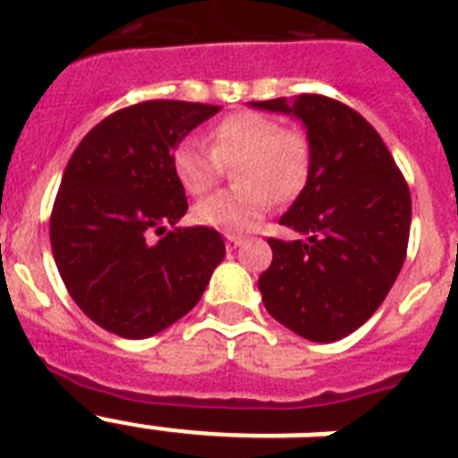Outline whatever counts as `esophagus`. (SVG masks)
I'll return each mask as SVG.
<instances>
[{"label":"esophagus","mask_w":458,"mask_h":458,"mask_svg":"<svg viewBox=\"0 0 458 458\" xmlns=\"http://www.w3.org/2000/svg\"><path fill=\"white\" fill-rule=\"evenodd\" d=\"M225 242H228L230 247H240V244L244 242V237L242 235H233V233H228V235H225Z\"/></svg>","instance_id":"esophagus-1"}]
</instances>
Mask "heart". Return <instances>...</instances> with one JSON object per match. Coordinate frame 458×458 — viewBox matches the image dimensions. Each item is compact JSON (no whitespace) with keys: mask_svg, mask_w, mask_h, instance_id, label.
<instances>
[{"mask_svg":"<svg viewBox=\"0 0 458 458\" xmlns=\"http://www.w3.org/2000/svg\"><path fill=\"white\" fill-rule=\"evenodd\" d=\"M211 152L182 140L171 154V171L187 194H204L216 185L223 165H233V190H221L192 208L204 228L240 233L254 228L276 199H293L306 185L311 147L304 132L280 128L259 111H237L211 128Z\"/></svg>","mask_w":458,"mask_h":458,"instance_id":"b5f03b06","label":"heart"}]
</instances>
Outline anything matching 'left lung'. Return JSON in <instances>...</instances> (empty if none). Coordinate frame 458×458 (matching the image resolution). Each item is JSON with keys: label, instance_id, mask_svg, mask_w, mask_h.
<instances>
[{"label": "left lung", "instance_id": "8db88e82", "mask_svg": "<svg viewBox=\"0 0 458 458\" xmlns=\"http://www.w3.org/2000/svg\"><path fill=\"white\" fill-rule=\"evenodd\" d=\"M300 118L311 147L309 178L280 223L301 240L271 237L259 290L273 318L311 342H335L376 313L409 244L411 194L376 128L323 95L250 102Z\"/></svg>", "mask_w": 458, "mask_h": 458}]
</instances>
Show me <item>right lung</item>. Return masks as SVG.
Listing matches in <instances>:
<instances>
[{
    "label": "right lung",
    "instance_id": "right-lung-1",
    "mask_svg": "<svg viewBox=\"0 0 458 458\" xmlns=\"http://www.w3.org/2000/svg\"><path fill=\"white\" fill-rule=\"evenodd\" d=\"M218 111L173 99L121 109L82 138L64 171L49 221L54 261L82 313L118 337L145 340L182 318L225 257L214 228H178L187 199L171 171L175 145Z\"/></svg>",
    "mask_w": 458,
    "mask_h": 458
}]
</instances>
